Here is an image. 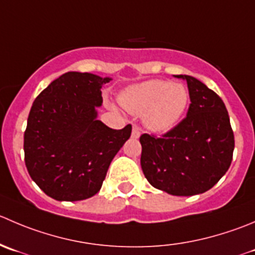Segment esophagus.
Wrapping results in <instances>:
<instances>
[{"instance_id":"34e87169","label":"esophagus","mask_w":255,"mask_h":255,"mask_svg":"<svg viewBox=\"0 0 255 255\" xmlns=\"http://www.w3.org/2000/svg\"><path fill=\"white\" fill-rule=\"evenodd\" d=\"M140 135V129L138 127H133L132 129V138H134V139H137V138H139Z\"/></svg>"}]
</instances>
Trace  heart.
I'll use <instances>...</instances> for the list:
<instances>
[{
    "label": "heart",
    "mask_w": 255,
    "mask_h": 255,
    "mask_svg": "<svg viewBox=\"0 0 255 255\" xmlns=\"http://www.w3.org/2000/svg\"><path fill=\"white\" fill-rule=\"evenodd\" d=\"M121 102L128 111L144 115V123L154 132H167L178 125L189 105V92L182 83L150 80L128 88Z\"/></svg>",
    "instance_id": "1"
}]
</instances>
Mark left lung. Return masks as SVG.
Returning <instances> with one entry per match:
<instances>
[{"label": "left lung", "mask_w": 255, "mask_h": 255, "mask_svg": "<svg viewBox=\"0 0 255 255\" xmlns=\"http://www.w3.org/2000/svg\"><path fill=\"white\" fill-rule=\"evenodd\" d=\"M187 81V117L160 138L142 134L140 167L148 182L172 196H194L211 189L228 170L234 134L222 98L192 76Z\"/></svg>", "instance_id": "8db88e82"}]
</instances>
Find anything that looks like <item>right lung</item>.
Listing matches in <instances>:
<instances>
[{
  "label": "right lung",
  "mask_w": 255,
  "mask_h": 255,
  "mask_svg": "<svg viewBox=\"0 0 255 255\" xmlns=\"http://www.w3.org/2000/svg\"><path fill=\"white\" fill-rule=\"evenodd\" d=\"M93 73L67 72L34 100L24 132V163L32 180L56 201L98 193L111 162L130 137L132 126L112 129L97 120L103 85Z\"/></svg>",
  "instance_id": "obj_1"
}]
</instances>
